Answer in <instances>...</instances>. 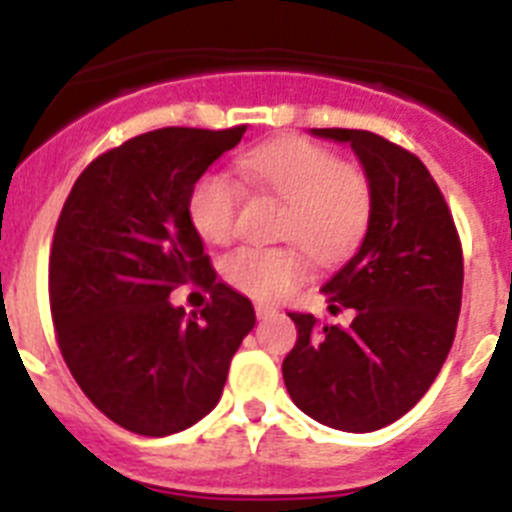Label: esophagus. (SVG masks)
<instances>
[{
    "mask_svg": "<svg viewBox=\"0 0 512 512\" xmlns=\"http://www.w3.org/2000/svg\"><path fill=\"white\" fill-rule=\"evenodd\" d=\"M274 315H277V307L261 305V302H256V318L266 320V318H274Z\"/></svg>",
    "mask_w": 512,
    "mask_h": 512,
    "instance_id": "1",
    "label": "esophagus"
}]
</instances>
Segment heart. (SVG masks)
Instances as JSON below:
<instances>
[{
  "mask_svg": "<svg viewBox=\"0 0 512 512\" xmlns=\"http://www.w3.org/2000/svg\"><path fill=\"white\" fill-rule=\"evenodd\" d=\"M243 174L287 202L279 238L305 248L320 264H333L356 248L372 220V184L361 169L312 140L284 138L243 153ZM243 192L225 174H205L189 194V217L210 243L233 238ZM307 274L297 248L241 246L223 259L230 287L253 300H279Z\"/></svg>",
  "mask_w": 512,
  "mask_h": 512,
  "instance_id": "1",
  "label": "heart"
}]
</instances>
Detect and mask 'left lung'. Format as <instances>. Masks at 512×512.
Here are the masks:
<instances>
[{
	"mask_svg": "<svg viewBox=\"0 0 512 512\" xmlns=\"http://www.w3.org/2000/svg\"><path fill=\"white\" fill-rule=\"evenodd\" d=\"M312 135L351 143L372 184V220L359 251L323 287L330 302L354 307V320L341 328L289 312L297 343L282 374L312 420L369 433L408 413L441 372L456 336L464 256L449 205L415 153L369 130Z\"/></svg>",
	"mask_w": 512,
	"mask_h": 512,
	"instance_id": "left-lung-1",
	"label": "left lung"
}]
</instances>
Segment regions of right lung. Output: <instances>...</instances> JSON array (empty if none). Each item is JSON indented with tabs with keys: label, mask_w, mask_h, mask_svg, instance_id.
Listing matches in <instances>:
<instances>
[{
	"label": "right lung",
	"mask_w": 512,
	"mask_h": 512,
	"mask_svg": "<svg viewBox=\"0 0 512 512\" xmlns=\"http://www.w3.org/2000/svg\"><path fill=\"white\" fill-rule=\"evenodd\" d=\"M243 133L135 135L94 158L63 202L48 261L58 348L94 408L138 436L205 418L256 323L251 300L217 282L189 217L197 179ZM189 281L211 292L192 316L168 300Z\"/></svg>",
	"instance_id": "add662e5"
}]
</instances>
